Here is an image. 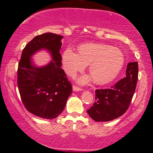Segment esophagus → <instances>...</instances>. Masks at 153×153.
<instances>
[{
  "label": "esophagus",
  "mask_w": 153,
  "mask_h": 153,
  "mask_svg": "<svg viewBox=\"0 0 153 153\" xmlns=\"http://www.w3.org/2000/svg\"><path fill=\"white\" fill-rule=\"evenodd\" d=\"M73 90L74 91H82V89L81 88L76 86V85H73Z\"/></svg>",
  "instance_id": "obj_1"
}]
</instances>
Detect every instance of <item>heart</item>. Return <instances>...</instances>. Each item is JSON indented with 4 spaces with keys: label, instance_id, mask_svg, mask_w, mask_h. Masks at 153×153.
I'll return each instance as SVG.
<instances>
[{
    "label": "heart",
    "instance_id": "1",
    "mask_svg": "<svg viewBox=\"0 0 153 153\" xmlns=\"http://www.w3.org/2000/svg\"><path fill=\"white\" fill-rule=\"evenodd\" d=\"M78 50V54L68 48L62 55L63 69L69 76H74L89 65L88 71L94 81L105 84L114 80L124 65V54L111 45L87 43L79 46ZM88 80V77L79 79L80 83Z\"/></svg>",
    "mask_w": 153,
    "mask_h": 153
}]
</instances>
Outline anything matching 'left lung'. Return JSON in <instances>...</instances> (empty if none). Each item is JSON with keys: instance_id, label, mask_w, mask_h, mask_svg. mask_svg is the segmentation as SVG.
Wrapping results in <instances>:
<instances>
[{"instance_id": "left-lung-1", "label": "left lung", "mask_w": 153, "mask_h": 153, "mask_svg": "<svg viewBox=\"0 0 153 153\" xmlns=\"http://www.w3.org/2000/svg\"><path fill=\"white\" fill-rule=\"evenodd\" d=\"M137 78V62H129L125 78L109 88L96 90L95 102L87 110L91 119L96 122H108L124 114L130 105Z\"/></svg>"}]
</instances>
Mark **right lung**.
Listing matches in <instances>:
<instances>
[{
	"instance_id": "1",
	"label": "right lung",
	"mask_w": 153,
	"mask_h": 153,
	"mask_svg": "<svg viewBox=\"0 0 153 153\" xmlns=\"http://www.w3.org/2000/svg\"><path fill=\"white\" fill-rule=\"evenodd\" d=\"M60 35L45 33L35 36L23 50L18 67L19 94L28 111L40 118L53 119L62 113L73 88L61 68L62 46ZM46 49L53 60L47 66L33 65L31 56Z\"/></svg>"
}]
</instances>
